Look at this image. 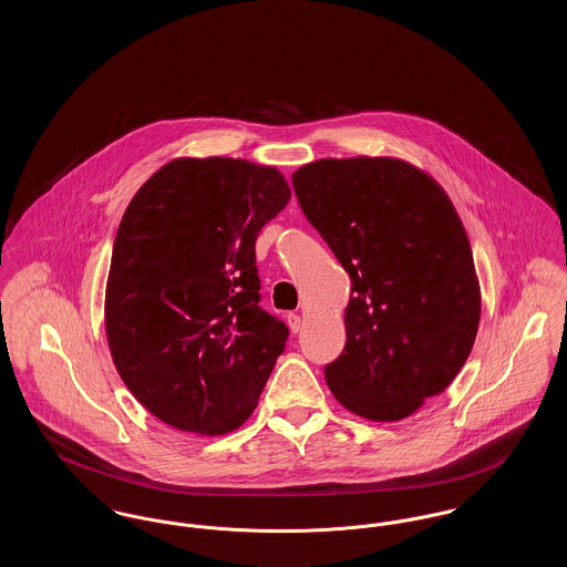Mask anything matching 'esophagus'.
Wrapping results in <instances>:
<instances>
[{"mask_svg": "<svg viewBox=\"0 0 567 567\" xmlns=\"http://www.w3.org/2000/svg\"><path fill=\"white\" fill-rule=\"evenodd\" d=\"M287 321H289V327H291V331H293V333H297V331L301 329V317L296 315V312H291V315L287 317Z\"/></svg>", "mask_w": 567, "mask_h": 567, "instance_id": "esophagus-1", "label": "esophagus"}]
</instances>
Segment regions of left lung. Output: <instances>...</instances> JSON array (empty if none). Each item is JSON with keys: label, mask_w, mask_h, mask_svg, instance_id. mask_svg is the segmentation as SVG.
I'll return each instance as SVG.
<instances>
[{"label": "left lung", "mask_w": 567, "mask_h": 567, "mask_svg": "<svg viewBox=\"0 0 567 567\" xmlns=\"http://www.w3.org/2000/svg\"><path fill=\"white\" fill-rule=\"evenodd\" d=\"M293 187L351 276L347 347L327 386L357 416L402 421L453 382L478 333L465 227L435 178L398 157L306 163Z\"/></svg>", "instance_id": "1"}]
</instances>
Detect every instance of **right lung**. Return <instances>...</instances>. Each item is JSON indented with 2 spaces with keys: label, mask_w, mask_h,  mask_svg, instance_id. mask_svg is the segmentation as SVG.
<instances>
[{
  "label": "right lung",
  "mask_w": 567,
  "mask_h": 567,
  "mask_svg": "<svg viewBox=\"0 0 567 567\" xmlns=\"http://www.w3.org/2000/svg\"><path fill=\"white\" fill-rule=\"evenodd\" d=\"M291 199L282 172L231 157L162 165L121 218L104 321L114 368L165 425L234 432L289 329L259 306L255 243Z\"/></svg>",
  "instance_id": "obj_1"
}]
</instances>
